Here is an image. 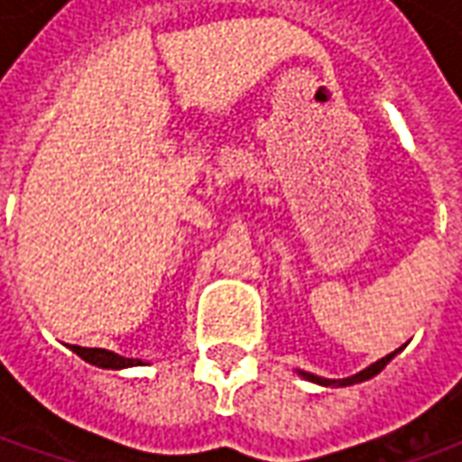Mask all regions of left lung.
<instances>
[{
  "label": "left lung",
  "instance_id": "left-lung-1",
  "mask_svg": "<svg viewBox=\"0 0 462 462\" xmlns=\"http://www.w3.org/2000/svg\"><path fill=\"white\" fill-rule=\"evenodd\" d=\"M393 356H396V351H393V354H388V356L378 358L376 364H371V366L364 368L361 374H356V376H351V378H344V381H331V378L314 376V374H304V371H301V376L310 378V381H314V383H321V386H351V383H361V381H366V378L376 376L378 371L386 366L388 361H391V358H393Z\"/></svg>",
  "mask_w": 462,
  "mask_h": 462
}]
</instances>
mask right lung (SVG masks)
<instances>
[{
  "label": "right lung",
  "mask_w": 462,
  "mask_h": 462,
  "mask_svg": "<svg viewBox=\"0 0 462 462\" xmlns=\"http://www.w3.org/2000/svg\"><path fill=\"white\" fill-rule=\"evenodd\" d=\"M79 354V356L88 361V364H94V366L101 368H125V366H141L143 361L138 358H125L118 356L114 351H106V348H86V346H71Z\"/></svg>",
  "instance_id": "1"
}]
</instances>
